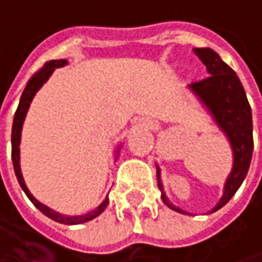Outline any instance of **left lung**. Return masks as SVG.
<instances>
[{"instance_id":"obj_1","label":"left lung","mask_w":262,"mask_h":262,"mask_svg":"<svg viewBox=\"0 0 262 262\" xmlns=\"http://www.w3.org/2000/svg\"><path fill=\"white\" fill-rule=\"evenodd\" d=\"M192 51L203 62L206 71L211 76L199 81H192L189 88L211 111L219 126L228 135L234 150V168L226 181L223 197L220 199L217 206L211 211L215 212L234 197L236 189L241 186L249 171L252 151H253L252 111L244 88L239 79L236 77L234 70L229 65H226L220 59V56L211 48H194ZM158 179H159V168H158ZM158 185L162 192L161 194L162 202L173 211L186 214L185 211L179 209L168 200L161 181H158Z\"/></svg>"}]
</instances>
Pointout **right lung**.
Segmentation results:
<instances>
[{"label":"right lung","instance_id":"add662e5","mask_svg":"<svg viewBox=\"0 0 262 262\" xmlns=\"http://www.w3.org/2000/svg\"><path fill=\"white\" fill-rule=\"evenodd\" d=\"M65 65H67V60H50V62H47V63H45L33 77H31V79L28 80L26 89H24V92H23V95H21L19 106H18V109H16V112H15V117H13V126H12V161H13V168H15L16 179H18V182L21 185V188L24 189V192L27 194V197L31 200V203H33L42 214H45V215L50 217L51 220L59 222V223H63V225H80V223H86V222L95 219L97 215H100V214L106 209V206H107V203H109L107 197H106V200H104L98 208H95L94 211H91V212H88V214H84V215L67 217V215L57 214V212H54L53 209H50V208H47L45 205H42L40 202H37V200L30 194V191L27 189L26 182H24V179H23L21 167H19V141H21L23 123H24V118H26L28 106H30L33 97H34L36 91L48 80V77L53 74L54 68H60V67H65Z\"/></svg>","mask_w":262,"mask_h":262}]
</instances>
